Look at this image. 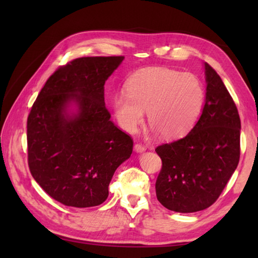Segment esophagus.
<instances>
[{"instance_id": "obj_1", "label": "esophagus", "mask_w": 258, "mask_h": 258, "mask_svg": "<svg viewBox=\"0 0 258 258\" xmlns=\"http://www.w3.org/2000/svg\"><path fill=\"white\" fill-rule=\"evenodd\" d=\"M134 150H135V152H138V154H141V152L146 151V147L140 145V143H137V145L134 146Z\"/></svg>"}]
</instances>
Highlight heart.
I'll return each mask as SVG.
<instances>
[{"mask_svg": "<svg viewBox=\"0 0 258 258\" xmlns=\"http://www.w3.org/2000/svg\"><path fill=\"white\" fill-rule=\"evenodd\" d=\"M126 93L113 99L116 119L125 132L133 134L145 120L164 139H177L194 127L202 113L205 90L197 76L174 69H140L128 78Z\"/></svg>", "mask_w": 258, "mask_h": 258, "instance_id": "heart-1", "label": "heart"}]
</instances>
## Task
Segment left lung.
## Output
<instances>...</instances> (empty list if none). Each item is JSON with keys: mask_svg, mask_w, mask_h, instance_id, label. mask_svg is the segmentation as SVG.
Here are the masks:
<instances>
[{"mask_svg": "<svg viewBox=\"0 0 258 258\" xmlns=\"http://www.w3.org/2000/svg\"><path fill=\"white\" fill-rule=\"evenodd\" d=\"M206 99L197 124L184 138L156 148L163 167L157 199L169 211L195 213L216 202L240 158V117L233 99L207 62Z\"/></svg>", "mask_w": 258, "mask_h": 258, "instance_id": "obj_1", "label": "left lung"}]
</instances>
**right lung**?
<instances>
[{
	"instance_id": "obj_1",
	"label": "right lung",
	"mask_w": 258,
	"mask_h": 258,
	"mask_svg": "<svg viewBox=\"0 0 258 258\" xmlns=\"http://www.w3.org/2000/svg\"><path fill=\"white\" fill-rule=\"evenodd\" d=\"M124 56H83L46 81L27 119L28 166L50 197L85 208L108 198L133 140L110 120L104 83Z\"/></svg>"
}]
</instances>
